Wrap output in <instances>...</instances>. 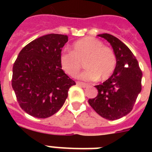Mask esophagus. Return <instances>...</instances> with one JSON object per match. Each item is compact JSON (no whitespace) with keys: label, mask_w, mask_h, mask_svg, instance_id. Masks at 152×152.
<instances>
[{"label":"esophagus","mask_w":152,"mask_h":152,"mask_svg":"<svg viewBox=\"0 0 152 152\" xmlns=\"http://www.w3.org/2000/svg\"><path fill=\"white\" fill-rule=\"evenodd\" d=\"M76 85L79 86H81L83 88H86L88 86V85L86 84V83H84V82H81V81H76Z\"/></svg>","instance_id":"34e87169"}]
</instances>
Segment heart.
I'll list each match as a JSON object with an SVG mask.
<instances>
[{
  "mask_svg": "<svg viewBox=\"0 0 152 152\" xmlns=\"http://www.w3.org/2000/svg\"><path fill=\"white\" fill-rule=\"evenodd\" d=\"M72 51L63 50L59 56L60 65L69 76H75L85 63L87 71L81 75L86 80H107L116 68V57L114 51L104 45L99 39L84 37L72 44Z\"/></svg>",
  "mask_w": 152,
  "mask_h": 152,
  "instance_id": "b5f03b06",
  "label": "heart"
}]
</instances>
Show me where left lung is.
I'll return each mask as SVG.
<instances>
[{
  "label": "left lung",
  "instance_id": "1",
  "mask_svg": "<svg viewBox=\"0 0 152 152\" xmlns=\"http://www.w3.org/2000/svg\"><path fill=\"white\" fill-rule=\"evenodd\" d=\"M111 44L116 57L115 72L96 86L98 94L89 99V105L107 120H117L129 114L142 89V73L134 53L121 40L108 33L99 35Z\"/></svg>",
  "mask_w": 152,
  "mask_h": 152
}]
</instances>
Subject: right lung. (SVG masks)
<instances>
[{"instance_id":"1","label":"right lung","mask_w":152,"mask_h":152,"mask_svg":"<svg viewBox=\"0 0 152 152\" xmlns=\"http://www.w3.org/2000/svg\"><path fill=\"white\" fill-rule=\"evenodd\" d=\"M67 40L66 35L40 37L23 47L15 60L12 87L20 107L30 115L43 119L55 114L76 85L60 65Z\"/></svg>"}]
</instances>
